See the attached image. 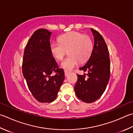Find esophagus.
Returning a JSON list of instances; mask_svg holds the SVG:
<instances>
[{"mask_svg":"<svg viewBox=\"0 0 133 133\" xmlns=\"http://www.w3.org/2000/svg\"><path fill=\"white\" fill-rule=\"evenodd\" d=\"M69 71H67V70H64V75H65V77L67 76V75L69 74Z\"/></svg>","mask_w":133,"mask_h":133,"instance_id":"34e87169","label":"esophagus"}]
</instances>
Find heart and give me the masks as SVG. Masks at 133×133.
Segmentation results:
<instances>
[{
    "instance_id": "b5f03b06",
    "label": "heart",
    "mask_w": 133,
    "mask_h": 133,
    "mask_svg": "<svg viewBox=\"0 0 133 133\" xmlns=\"http://www.w3.org/2000/svg\"><path fill=\"white\" fill-rule=\"evenodd\" d=\"M59 42L50 45L51 54L61 61L68 51L69 56L61 64L62 68L70 71L80 62H84L90 58L93 49V43L89 36L78 32H70L61 36Z\"/></svg>"
}]
</instances>
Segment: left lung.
I'll list each match as a JSON object with an SVG mask.
<instances>
[{"label":"left lung","instance_id":"1","mask_svg":"<svg viewBox=\"0 0 133 133\" xmlns=\"http://www.w3.org/2000/svg\"><path fill=\"white\" fill-rule=\"evenodd\" d=\"M94 36L93 51L87 63L79 68L86 72L77 74L74 90L79 100L91 103L99 98L106 89L110 77V59L107 45L99 32L91 28Z\"/></svg>","mask_w":133,"mask_h":133}]
</instances>
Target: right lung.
<instances>
[{"label":"right lung","instance_id":"right-lung-1","mask_svg":"<svg viewBox=\"0 0 133 133\" xmlns=\"http://www.w3.org/2000/svg\"><path fill=\"white\" fill-rule=\"evenodd\" d=\"M51 32L39 29L33 33L26 45L23 56L22 73L31 93L40 103L56 99L64 79L63 69L50 51ZM55 72L56 74L51 76Z\"/></svg>","mask_w":133,"mask_h":133}]
</instances>
